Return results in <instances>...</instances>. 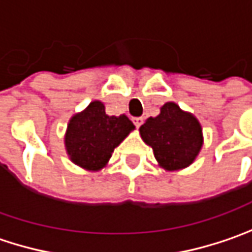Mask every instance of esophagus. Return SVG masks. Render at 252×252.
I'll return each instance as SVG.
<instances>
[{
	"label": "esophagus",
	"instance_id": "obj_1",
	"mask_svg": "<svg viewBox=\"0 0 252 252\" xmlns=\"http://www.w3.org/2000/svg\"><path fill=\"white\" fill-rule=\"evenodd\" d=\"M133 123H134L136 127H140L143 125V118H133Z\"/></svg>",
	"mask_w": 252,
	"mask_h": 252
}]
</instances>
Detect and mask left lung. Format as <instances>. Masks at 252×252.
Here are the masks:
<instances>
[{"label": "left lung", "instance_id": "8db88e82", "mask_svg": "<svg viewBox=\"0 0 252 252\" xmlns=\"http://www.w3.org/2000/svg\"><path fill=\"white\" fill-rule=\"evenodd\" d=\"M140 136L150 146L161 168L178 171L196 160L203 146V133L199 121L182 111L175 102H167L160 115L149 118L141 125Z\"/></svg>", "mask_w": 252, "mask_h": 252}]
</instances>
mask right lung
<instances>
[{"instance_id": "obj_1", "label": "right lung", "mask_w": 252, "mask_h": 252, "mask_svg": "<svg viewBox=\"0 0 252 252\" xmlns=\"http://www.w3.org/2000/svg\"><path fill=\"white\" fill-rule=\"evenodd\" d=\"M133 130L134 125L126 115L109 116L101 101H92L70 119L64 146L71 162L96 172L106 167L115 147Z\"/></svg>"}]
</instances>
